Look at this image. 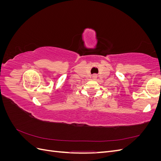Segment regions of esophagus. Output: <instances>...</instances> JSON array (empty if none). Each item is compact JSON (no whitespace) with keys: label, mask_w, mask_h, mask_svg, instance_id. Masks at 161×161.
I'll return each mask as SVG.
<instances>
[{"label":"esophagus","mask_w":161,"mask_h":161,"mask_svg":"<svg viewBox=\"0 0 161 161\" xmlns=\"http://www.w3.org/2000/svg\"><path fill=\"white\" fill-rule=\"evenodd\" d=\"M92 79H94V80H96L97 79V75H96V74H95V75H92Z\"/></svg>","instance_id":"esophagus-1"}]
</instances>
